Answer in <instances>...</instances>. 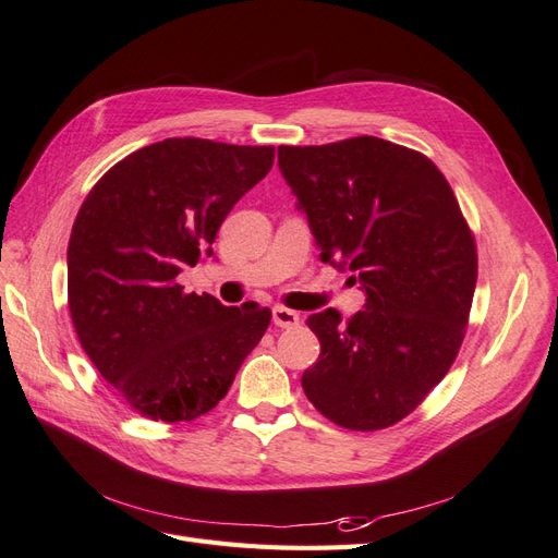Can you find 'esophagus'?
<instances>
[{"instance_id": "obj_1", "label": "esophagus", "mask_w": 558, "mask_h": 558, "mask_svg": "<svg viewBox=\"0 0 558 558\" xmlns=\"http://www.w3.org/2000/svg\"><path fill=\"white\" fill-rule=\"evenodd\" d=\"M272 324L277 328H298L300 326V314L286 307H275L272 310Z\"/></svg>"}]
</instances>
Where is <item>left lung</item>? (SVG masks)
I'll list each match as a JSON object with an SVG mask.
<instances>
[{
    "label": "left lung",
    "instance_id": "left-lung-1",
    "mask_svg": "<svg viewBox=\"0 0 558 558\" xmlns=\"http://www.w3.org/2000/svg\"><path fill=\"white\" fill-rule=\"evenodd\" d=\"M320 260L349 267L365 310L312 314L318 361L302 375L314 408L349 430H381L445 379L465 337L477 246L445 174L379 137L279 146Z\"/></svg>",
    "mask_w": 558,
    "mask_h": 558
}]
</instances>
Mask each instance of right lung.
<instances>
[{
    "instance_id": "add662e5",
    "label": "right lung",
    "mask_w": 558,
    "mask_h": 558,
    "mask_svg": "<svg viewBox=\"0 0 558 558\" xmlns=\"http://www.w3.org/2000/svg\"><path fill=\"white\" fill-rule=\"evenodd\" d=\"M275 162V146L172 137L134 150L83 202L66 246L78 342L142 416L179 424L214 410L272 312L183 293L230 209Z\"/></svg>"
}]
</instances>
